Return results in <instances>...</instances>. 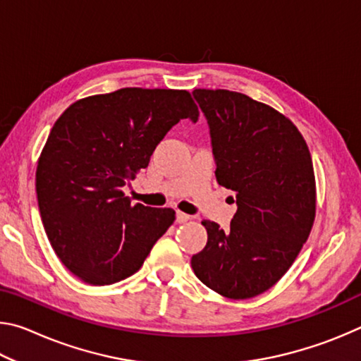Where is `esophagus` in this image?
<instances>
[{
	"label": "esophagus",
	"instance_id": "34e87169",
	"mask_svg": "<svg viewBox=\"0 0 361 361\" xmlns=\"http://www.w3.org/2000/svg\"><path fill=\"white\" fill-rule=\"evenodd\" d=\"M188 219H189V215H186V213L176 212V223H186Z\"/></svg>",
	"mask_w": 361,
	"mask_h": 361
}]
</instances>
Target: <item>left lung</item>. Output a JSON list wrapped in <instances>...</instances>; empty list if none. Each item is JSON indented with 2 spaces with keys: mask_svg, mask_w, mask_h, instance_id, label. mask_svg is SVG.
<instances>
[{
  "mask_svg": "<svg viewBox=\"0 0 361 361\" xmlns=\"http://www.w3.org/2000/svg\"><path fill=\"white\" fill-rule=\"evenodd\" d=\"M192 95L210 126L218 185L237 204L228 229L202 221L207 245L192 271L224 298H255L285 276L312 231V157L298 127L266 103L226 89Z\"/></svg>",
  "mask_w": 361,
  "mask_h": 361,
  "instance_id": "8db88e82",
  "label": "left lung"
}]
</instances>
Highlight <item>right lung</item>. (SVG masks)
I'll return each mask as SVG.
<instances>
[{"mask_svg":"<svg viewBox=\"0 0 361 361\" xmlns=\"http://www.w3.org/2000/svg\"><path fill=\"white\" fill-rule=\"evenodd\" d=\"M199 119L188 90L124 87L73 103L36 167V194L54 252L84 283L130 277L175 221V210L132 204L122 188L146 169L180 119Z\"/></svg>","mask_w":361,"mask_h":361,"instance_id":"obj_1","label":"right lung"}]
</instances>
